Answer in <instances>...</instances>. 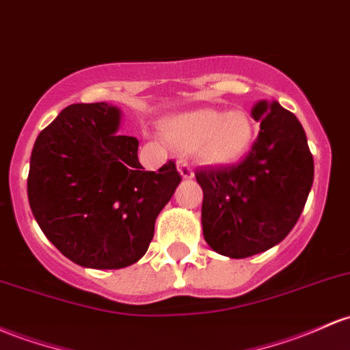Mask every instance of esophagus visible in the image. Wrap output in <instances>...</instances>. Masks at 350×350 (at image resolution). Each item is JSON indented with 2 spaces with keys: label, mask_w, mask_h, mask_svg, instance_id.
Listing matches in <instances>:
<instances>
[{
  "label": "esophagus",
  "mask_w": 350,
  "mask_h": 350,
  "mask_svg": "<svg viewBox=\"0 0 350 350\" xmlns=\"http://www.w3.org/2000/svg\"><path fill=\"white\" fill-rule=\"evenodd\" d=\"M178 171L181 172V176L184 179H191L194 176V171H193V167H191V164L184 159L178 161Z\"/></svg>",
  "instance_id": "1"
}]
</instances>
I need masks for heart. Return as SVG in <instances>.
I'll use <instances>...</instances> for the list:
<instances>
[{
    "label": "heart",
    "instance_id": "heart-1",
    "mask_svg": "<svg viewBox=\"0 0 350 350\" xmlns=\"http://www.w3.org/2000/svg\"><path fill=\"white\" fill-rule=\"evenodd\" d=\"M166 139L183 151H196L211 164H226L239 159L254 136V124L244 111L221 113L196 109L169 118L163 124Z\"/></svg>",
    "mask_w": 350,
    "mask_h": 350
}]
</instances>
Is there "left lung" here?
<instances>
[{
	"label": "left lung",
	"instance_id": "1",
	"mask_svg": "<svg viewBox=\"0 0 350 350\" xmlns=\"http://www.w3.org/2000/svg\"><path fill=\"white\" fill-rule=\"evenodd\" d=\"M260 131L232 166L196 171L202 187V232L222 256L243 259L279 244L297 222L314 181L304 128L278 101H259Z\"/></svg>",
	"mask_w": 350,
	"mask_h": 350
}]
</instances>
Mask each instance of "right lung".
I'll list each match as a JSON object with an SVG mask.
<instances>
[{"label":"right lung","mask_w":350,"mask_h":350,"mask_svg":"<svg viewBox=\"0 0 350 350\" xmlns=\"http://www.w3.org/2000/svg\"><path fill=\"white\" fill-rule=\"evenodd\" d=\"M119 122L121 113L107 103L71 105L40 133L31 152L33 216L61 254L83 267L137 262L181 183L174 161L144 171L139 141L119 136Z\"/></svg>","instance_id":"1"}]
</instances>
